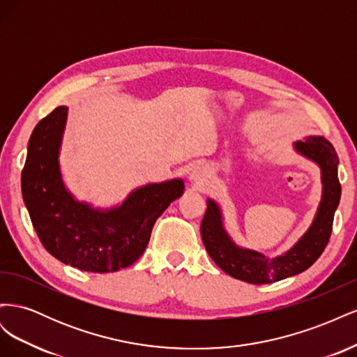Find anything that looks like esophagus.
Segmentation results:
<instances>
[{
    "label": "esophagus",
    "instance_id": "34e87169",
    "mask_svg": "<svg viewBox=\"0 0 357 357\" xmlns=\"http://www.w3.org/2000/svg\"><path fill=\"white\" fill-rule=\"evenodd\" d=\"M208 177H210V172H208V168L205 165H197L195 168L190 171V174H189V180L195 186H202L204 183L207 181Z\"/></svg>",
    "mask_w": 357,
    "mask_h": 357
}]
</instances>
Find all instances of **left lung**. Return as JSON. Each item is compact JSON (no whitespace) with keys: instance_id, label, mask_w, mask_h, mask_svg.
I'll return each instance as SVG.
<instances>
[{"instance_id":"8db88e82","label":"left lung","mask_w":357,"mask_h":357,"mask_svg":"<svg viewBox=\"0 0 357 357\" xmlns=\"http://www.w3.org/2000/svg\"><path fill=\"white\" fill-rule=\"evenodd\" d=\"M294 147L320 167L323 195L308 231L284 255L266 257L235 245L223 228L219 205L207 199V210L201 223L202 243L215 265L234 278L252 284H266L296 275L314 264L329 243L335 210L341 198L340 159L333 146L323 137H308L304 142H296Z\"/></svg>"}]
</instances>
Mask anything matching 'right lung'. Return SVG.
Wrapping results in <instances>:
<instances>
[{
  "mask_svg": "<svg viewBox=\"0 0 357 357\" xmlns=\"http://www.w3.org/2000/svg\"><path fill=\"white\" fill-rule=\"evenodd\" d=\"M68 107H56L37 123L22 169V197L32 226L58 261L88 273H114L132 265L150 240L153 225L185 190L183 180L135 189L122 205L95 210L63 186L59 149Z\"/></svg>",
  "mask_w": 357,
  "mask_h": 357,
  "instance_id": "add662e5",
  "label": "right lung"
}]
</instances>
